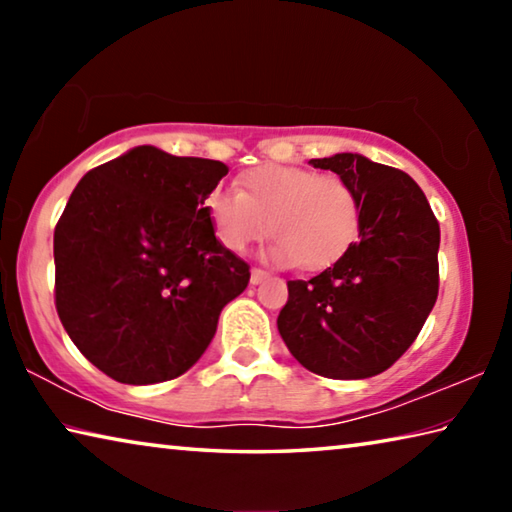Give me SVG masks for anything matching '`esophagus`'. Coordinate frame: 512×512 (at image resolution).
Returning <instances> with one entry per match:
<instances>
[{"label":"esophagus","instance_id":"obj_1","mask_svg":"<svg viewBox=\"0 0 512 512\" xmlns=\"http://www.w3.org/2000/svg\"><path fill=\"white\" fill-rule=\"evenodd\" d=\"M266 277L268 273L262 271V268H253V271H250V284H262Z\"/></svg>","mask_w":512,"mask_h":512}]
</instances>
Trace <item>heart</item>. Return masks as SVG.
<instances>
[{
    "instance_id": "b5f03b06",
    "label": "heart",
    "mask_w": 512,
    "mask_h": 512,
    "mask_svg": "<svg viewBox=\"0 0 512 512\" xmlns=\"http://www.w3.org/2000/svg\"><path fill=\"white\" fill-rule=\"evenodd\" d=\"M219 244L244 253L266 230L275 232L264 257L280 266L323 268L348 253L361 225L357 189L341 176L287 164L246 171L239 192L214 187L203 201Z\"/></svg>"
}]
</instances>
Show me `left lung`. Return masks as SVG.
Masks as SVG:
<instances>
[{
  "instance_id": "1",
  "label": "left lung",
  "mask_w": 512,
  "mask_h": 512,
  "mask_svg": "<svg viewBox=\"0 0 512 512\" xmlns=\"http://www.w3.org/2000/svg\"><path fill=\"white\" fill-rule=\"evenodd\" d=\"M357 189L359 241L311 280H291L277 329L307 370L375 377L409 350L438 298L440 228L427 196L400 169L359 153L309 160Z\"/></svg>"
}]
</instances>
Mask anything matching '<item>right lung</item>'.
Listing matches in <instances>:
<instances>
[{
    "label": "right lung",
    "mask_w": 512,
    "mask_h": 512,
    "mask_svg": "<svg viewBox=\"0 0 512 512\" xmlns=\"http://www.w3.org/2000/svg\"><path fill=\"white\" fill-rule=\"evenodd\" d=\"M228 167L135 146L92 169L54 232L56 309L69 339L121 384L183 375L212 343L221 309L248 287L203 201Z\"/></svg>",
    "instance_id": "1"
}]
</instances>
